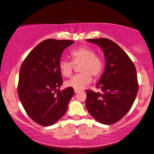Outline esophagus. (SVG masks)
<instances>
[{"mask_svg":"<svg viewBox=\"0 0 154 154\" xmlns=\"http://www.w3.org/2000/svg\"><path fill=\"white\" fill-rule=\"evenodd\" d=\"M74 91H75V93H78V92H79V91H81V90L80 89H74Z\"/></svg>","mask_w":154,"mask_h":154,"instance_id":"1","label":"esophagus"}]
</instances>
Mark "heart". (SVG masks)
<instances>
[{
	"label": "heart",
	"instance_id": "b5f03b06",
	"mask_svg": "<svg viewBox=\"0 0 154 154\" xmlns=\"http://www.w3.org/2000/svg\"><path fill=\"white\" fill-rule=\"evenodd\" d=\"M72 60L60 59L59 69L64 77H69L73 72L75 65H79L81 73L74 76L65 82V85L74 89H82L91 83L93 76L97 79L102 75L104 63L101 57L95 54L93 49L87 46H80L73 49L70 52Z\"/></svg>",
	"mask_w": 154,
	"mask_h": 154
}]
</instances>
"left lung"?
Masks as SVG:
<instances>
[{
    "label": "left lung",
    "instance_id": "obj_1",
    "mask_svg": "<svg viewBox=\"0 0 154 154\" xmlns=\"http://www.w3.org/2000/svg\"><path fill=\"white\" fill-rule=\"evenodd\" d=\"M87 41L102 49L106 67L96 85L102 93L87 90L86 107L100 123L114 124L128 113L136 98L139 89L136 68L128 54L112 41L106 38Z\"/></svg>",
    "mask_w": 154,
    "mask_h": 154
}]
</instances>
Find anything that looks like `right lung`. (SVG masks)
I'll list each match as a JSON object with an SVG mask.
<instances>
[{
    "label": "right lung",
    "instance_id": "add662e5",
    "mask_svg": "<svg viewBox=\"0 0 154 154\" xmlns=\"http://www.w3.org/2000/svg\"><path fill=\"white\" fill-rule=\"evenodd\" d=\"M71 40L49 38L29 53L20 67L17 93L30 118L40 125L55 124L66 112L74 89L60 91L63 78L59 69L60 56Z\"/></svg>",
    "mask_w": 154,
    "mask_h": 154
}]
</instances>
